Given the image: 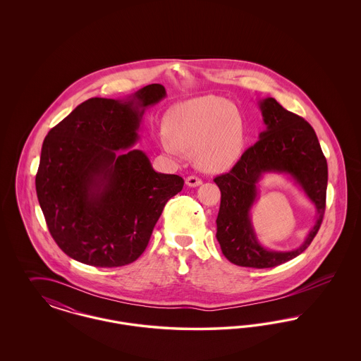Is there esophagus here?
<instances>
[{
    "instance_id": "34e87169",
    "label": "esophagus",
    "mask_w": 361,
    "mask_h": 361,
    "mask_svg": "<svg viewBox=\"0 0 361 361\" xmlns=\"http://www.w3.org/2000/svg\"><path fill=\"white\" fill-rule=\"evenodd\" d=\"M185 184L190 187V188H195V187L202 185V180L199 177H196V176H189V177H187V180H185Z\"/></svg>"
}]
</instances>
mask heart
<instances>
[{
    "label": "heart",
    "instance_id": "obj_1",
    "mask_svg": "<svg viewBox=\"0 0 361 361\" xmlns=\"http://www.w3.org/2000/svg\"><path fill=\"white\" fill-rule=\"evenodd\" d=\"M159 146L173 158L193 150L196 165L206 172L233 168L246 149L247 128L240 109L219 96L178 104L166 116Z\"/></svg>",
    "mask_w": 361,
    "mask_h": 361
}]
</instances>
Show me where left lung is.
Here are the masks:
<instances>
[{"instance_id":"8db88e82","label":"left lung","mask_w":361,"mask_h":361,"mask_svg":"<svg viewBox=\"0 0 361 361\" xmlns=\"http://www.w3.org/2000/svg\"><path fill=\"white\" fill-rule=\"evenodd\" d=\"M264 131L234 168L214 181L221 189L216 240L230 262L249 268H274L299 256L317 235L325 214L326 158L307 121L284 109L274 97L258 100ZM287 175L316 208V224L304 242L292 251H272L258 240L251 222L259 181L265 173Z\"/></svg>"}]
</instances>
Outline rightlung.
I'll return each instance as SVG.
<instances>
[{
  "mask_svg": "<svg viewBox=\"0 0 361 361\" xmlns=\"http://www.w3.org/2000/svg\"><path fill=\"white\" fill-rule=\"evenodd\" d=\"M166 97L152 84L126 99H89L44 137L36 193L58 246L99 268L131 264L146 249L184 180L155 172L139 140L145 111Z\"/></svg>",
  "mask_w": 361,
  "mask_h": 361,
  "instance_id": "add662e5",
  "label": "right lung"
}]
</instances>
